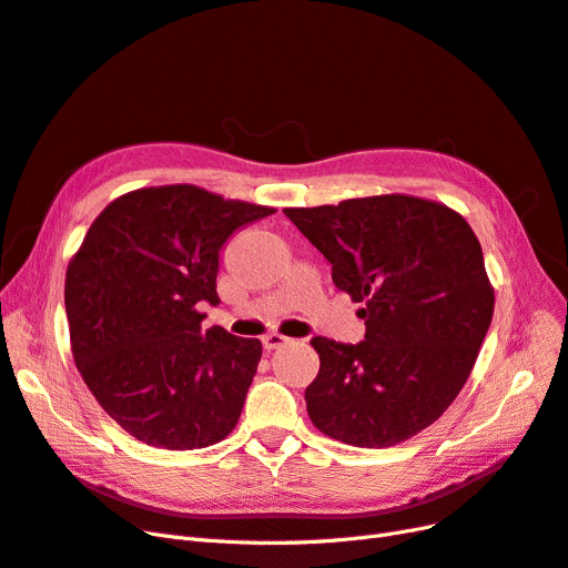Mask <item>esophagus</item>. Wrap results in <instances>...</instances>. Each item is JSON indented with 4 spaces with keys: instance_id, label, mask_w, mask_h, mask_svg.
I'll list each match as a JSON object with an SVG mask.
<instances>
[{
    "instance_id": "obj_1",
    "label": "esophagus",
    "mask_w": 568,
    "mask_h": 568,
    "mask_svg": "<svg viewBox=\"0 0 568 568\" xmlns=\"http://www.w3.org/2000/svg\"><path fill=\"white\" fill-rule=\"evenodd\" d=\"M286 343H288V338L282 336V334H267V336H263V347L265 349H277V347H282Z\"/></svg>"
}]
</instances>
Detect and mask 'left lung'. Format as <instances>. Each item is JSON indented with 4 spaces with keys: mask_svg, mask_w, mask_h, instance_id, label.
Masks as SVG:
<instances>
[{
    "mask_svg": "<svg viewBox=\"0 0 568 568\" xmlns=\"http://www.w3.org/2000/svg\"><path fill=\"white\" fill-rule=\"evenodd\" d=\"M364 307L357 345L315 336L320 374L305 389L320 433L362 448L406 442L458 397L494 317L479 240L444 204L378 194L284 209Z\"/></svg>",
    "mask_w": 568,
    "mask_h": 568,
    "instance_id": "obj_1",
    "label": "left lung"
}]
</instances>
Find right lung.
Listing matches in <instances>:
<instances>
[{
  "mask_svg": "<svg viewBox=\"0 0 568 568\" xmlns=\"http://www.w3.org/2000/svg\"><path fill=\"white\" fill-rule=\"evenodd\" d=\"M275 209L197 185L143 187L103 209L65 275L72 357L105 414L143 444L225 439L263 355L258 338L202 331L223 244Z\"/></svg>",
  "mask_w": 568,
  "mask_h": 568,
  "instance_id": "obj_1",
  "label": "right lung"
}]
</instances>
